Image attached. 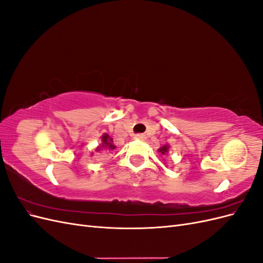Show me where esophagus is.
Returning a JSON list of instances; mask_svg holds the SVG:
<instances>
[{
    "label": "esophagus",
    "instance_id": "obj_1",
    "mask_svg": "<svg viewBox=\"0 0 263 263\" xmlns=\"http://www.w3.org/2000/svg\"><path fill=\"white\" fill-rule=\"evenodd\" d=\"M135 138L138 139V140H141V141H145L147 139L146 135H144V134H138V135H136V137H135Z\"/></svg>",
    "mask_w": 263,
    "mask_h": 263
}]
</instances>
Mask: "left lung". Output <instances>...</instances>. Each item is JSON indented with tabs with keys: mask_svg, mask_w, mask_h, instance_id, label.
<instances>
[{
	"mask_svg": "<svg viewBox=\"0 0 263 263\" xmlns=\"http://www.w3.org/2000/svg\"><path fill=\"white\" fill-rule=\"evenodd\" d=\"M169 149H170V146H169V145H163L162 147H160V148L158 149V151H159V153H160L162 156H165V155H168Z\"/></svg>",
	"mask_w": 263,
	"mask_h": 263,
	"instance_id": "left-lung-1",
	"label": "left lung"
}]
</instances>
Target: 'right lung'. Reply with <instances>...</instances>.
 Here are the masks:
<instances>
[{
    "instance_id": "obj_1",
    "label": "right lung",
    "mask_w": 263,
    "mask_h": 263,
    "mask_svg": "<svg viewBox=\"0 0 263 263\" xmlns=\"http://www.w3.org/2000/svg\"><path fill=\"white\" fill-rule=\"evenodd\" d=\"M101 139H102V144L95 148V151H97V153H100V151H107V153H112V151L116 148V146L113 142V138L110 137L108 134H106V133L103 134ZM92 155H93V153H92Z\"/></svg>"
}]
</instances>
